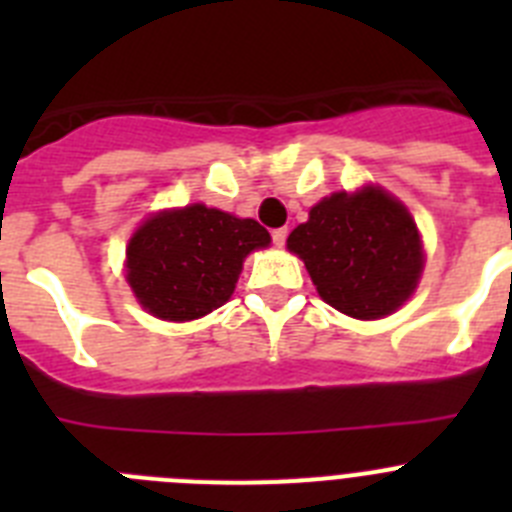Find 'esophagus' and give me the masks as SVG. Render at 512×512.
Masks as SVG:
<instances>
[{"instance_id":"obj_1","label":"esophagus","mask_w":512,"mask_h":512,"mask_svg":"<svg viewBox=\"0 0 512 512\" xmlns=\"http://www.w3.org/2000/svg\"><path fill=\"white\" fill-rule=\"evenodd\" d=\"M287 228H277V230H271V241H274V246H284L287 243Z\"/></svg>"}]
</instances>
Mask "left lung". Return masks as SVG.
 <instances>
[{
    "label": "left lung",
    "mask_w": 512,
    "mask_h": 512,
    "mask_svg": "<svg viewBox=\"0 0 512 512\" xmlns=\"http://www.w3.org/2000/svg\"><path fill=\"white\" fill-rule=\"evenodd\" d=\"M287 248L305 261L318 295L356 320L392 315L423 271V243L408 207L379 187L336 192L310 210Z\"/></svg>",
    "instance_id": "obj_1"
}]
</instances>
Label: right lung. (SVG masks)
I'll return each mask as SVG.
<instances>
[{
	"label": "right lung",
	"mask_w": 512,
	"mask_h": 512,
	"mask_svg": "<svg viewBox=\"0 0 512 512\" xmlns=\"http://www.w3.org/2000/svg\"><path fill=\"white\" fill-rule=\"evenodd\" d=\"M269 243V230L251 217L200 202L156 212L128 243V284L156 318L197 320L230 300L243 259Z\"/></svg>",
	"instance_id": "obj_1"
}]
</instances>
